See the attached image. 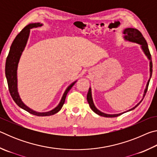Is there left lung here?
Segmentation results:
<instances>
[{
	"label": "left lung",
	"mask_w": 157,
	"mask_h": 157,
	"mask_svg": "<svg viewBox=\"0 0 157 157\" xmlns=\"http://www.w3.org/2000/svg\"><path fill=\"white\" fill-rule=\"evenodd\" d=\"M123 34H124V39L125 41H129V42H133V43H136L137 44L140 45V47H141V49L144 52V54L145 55V56L147 57V59L150 60V78H149L147 83L146 84V87L144 91V94H143V98L138 103V104L130 109L127 110L124 112L123 113H116V114H108V113H103L102 111H100V110H98V109L95 107V106L94 103V101H93V98H92V94H91V88L90 87L89 89V92L87 94V101H88V103L89 104L90 107H91L93 111H94L95 113H97L98 115H99L100 116H103V117H107V118H113V117H117L118 116L121 115L124 113L128 112V111H132L133 109H134L135 108L139 106L140 102H142V100L144 98L146 92L147 91V88H148V85H149V82H150V80L151 79V77H152V57H151V55L150 52V50H149L148 48V46L147 42H146L145 39L143 36L142 35V34L140 33V32L137 30L136 28H125L123 30Z\"/></svg>",
	"instance_id": "8db88e82"
}]
</instances>
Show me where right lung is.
<instances>
[{"mask_svg": "<svg viewBox=\"0 0 157 157\" xmlns=\"http://www.w3.org/2000/svg\"><path fill=\"white\" fill-rule=\"evenodd\" d=\"M42 25H43V24L41 23H30V24L26 25L20 32V33L16 36L14 41L12 42L11 47H10L8 56L7 57L6 63H5V76H6L7 78L10 95H11L12 99L14 100L16 104L18 107L28 111L30 113L33 114V115L37 116H48L53 115V114L57 113L58 111L61 110V109H62L63 104H64L66 95H67L68 92L70 91L71 89L72 88L77 81L73 82L72 84L69 85L67 87V89H66V91L63 93L59 105L51 111H47V112H37L36 111H34L30 107H28L27 105H25L23 103L22 100H21L19 94L18 92V62H19L21 55H22V52L25 49L26 44H27L29 35H30V29L41 27Z\"/></svg>", "mask_w": 157, "mask_h": 157, "instance_id": "add662e5", "label": "right lung"}]
</instances>
